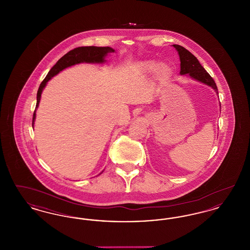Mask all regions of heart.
I'll return each instance as SVG.
<instances>
[{
	"instance_id": "obj_1",
	"label": "heart",
	"mask_w": 250,
	"mask_h": 250,
	"mask_svg": "<svg viewBox=\"0 0 250 250\" xmlns=\"http://www.w3.org/2000/svg\"><path fill=\"white\" fill-rule=\"evenodd\" d=\"M155 65H156V62L153 60H143V61L138 62L136 63V70L140 73H143V74H148L154 70ZM168 72H169V68L166 63L157 64V67L155 68V75L159 78L166 77L167 76Z\"/></svg>"
}]
</instances>
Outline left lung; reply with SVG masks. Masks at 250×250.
I'll return each instance as SVG.
<instances>
[{
    "instance_id": "8db88e82",
    "label": "left lung",
    "mask_w": 250,
    "mask_h": 250,
    "mask_svg": "<svg viewBox=\"0 0 250 250\" xmlns=\"http://www.w3.org/2000/svg\"><path fill=\"white\" fill-rule=\"evenodd\" d=\"M172 46L178 51L180 62H181L180 74L181 75L188 74V76L192 79L198 82H201L202 83L206 84L208 86H211L217 94L218 93L217 87L213 78L202 67L199 60L197 59L187 48L179 45H172Z\"/></svg>"
}]
</instances>
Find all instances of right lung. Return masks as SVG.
<instances>
[{"mask_svg": "<svg viewBox=\"0 0 250 250\" xmlns=\"http://www.w3.org/2000/svg\"><path fill=\"white\" fill-rule=\"evenodd\" d=\"M115 50L112 48L109 47H79V48H74L64 54L61 59L52 66V68L49 70L47 75V77L44 79V81L41 83L38 91H37V101H36V108L38 107L40 98H41V94L45 86L47 85L48 81L56 76L58 73L72 66L74 64H78L81 62H89V63H103L106 62L105 57L107 56V53L114 52ZM36 110L34 112L33 116V126L35 124L36 120Z\"/></svg>", "mask_w": 250, "mask_h": 250, "instance_id": "1", "label": "right lung"}]
</instances>
